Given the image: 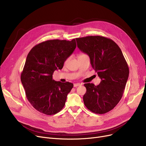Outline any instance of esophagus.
Masks as SVG:
<instances>
[{
    "label": "esophagus",
    "mask_w": 146,
    "mask_h": 146,
    "mask_svg": "<svg viewBox=\"0 0 146 146\" xmlns=\"http://www.w3.org/2000/svg\"><path fill=\"white\" fill-rule=\"evenodd\" d=\"M80 85H81V84H80V83H75V84H74V87H77V86H79Z\"/></svg>",
    "instance_id": "1"
}]
</instances>
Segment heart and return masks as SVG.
I'll return each mask as SVG.
<instances>
[{
	"label": "heart",
	"mask_w": 146,
	"mask_h": 146,
	"mask_svg": "<svg viewBox=\"0 0 146 146\" xmlns=\"http://www.w3.org/2000/svg\"><path fill=\"white\" fill-rule=\"evenodd\" d=\"M83 55H85V54H83V53H80V54H79L78 55V57H80V56H83ZM65 62H66V61Z\"/></svg>",
	"instance_id": "obj_1"
}]
</instances>
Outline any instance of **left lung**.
I'll return each mask as SVG.
<instances>
[{
    "mask_svg": "<svg viewBox=\"0 0 146 146\" xmlns=\"http://www.w3.org/2000/svg\"><path fill=\"white\" fill-rule=\"evenodd\" d=\"M76 40L79 49L90 57L92 67L102 80L98 86L84 84V105L93 113H108L122 98L129 74L127 63L120 48L110 38L90 36Z\"/></svg>",
    "mask_w": 146,
    "mask_h": 146,
    "instance_id": "obj_1",
    "label": "left lung"
}]
</instances>
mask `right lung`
Listing matches in <instances>:
<instances>
[{
  "label": "right lung",
  "instance_id": "right-lung-1",
  "mask_svg": "<svg viewBox=\"0 0 146 146\" xmlns=\"http://www.w3.org/2000/svg\"><path fill=\"white\" fill-rule=\"evenodd\" d=\"M76 47V40H48L35 46L27 54L21 73L26 98L38 111L46 115L59 112L73 87L69 82H56L53 74Z\"/></svg>",
  "mask_w": 146,
  "mask_h": 146
}]
</instances>
